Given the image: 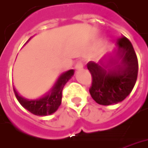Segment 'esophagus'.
Segmentation results:
<instances>
[{"instance_id":"1","label":"esophagus","mask_w":148,"mask_h":148,"mask_svg":"<svg viewBox=\"0 0 148 148\" xmlns=\"http://www.w3.org/2000/svg\"><path fill=\"white\" fill-rule=\"evenodd\" d=\"M83 67V62H81V61H78V62H76V64L75 65V69H82Z\"/></svg>"}]
</instances>
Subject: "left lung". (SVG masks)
<instances>
[{"instance_id": "8db88e82", "label": "left lung", "mask_w": 148, "mask_h": 148, "mask_svg": "<svg viewBox=\"0 0 148 148\" xmlns=\"http://www.w3.org/2000/svg\"><path fill=\"white\" fill-rule=\"evenodd\" d=\"M115 54L96 63L89 62L92 75L89 91L99 104L110 105L123 101L134 87L138 74V61L131 42L125 36L118 39Z\"/></svg>"}]
</instances>
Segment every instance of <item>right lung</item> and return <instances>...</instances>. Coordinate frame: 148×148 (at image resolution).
Segmentation results:
<instances>
[{
    "label": "right lung",
    "instance_id": "right-lung-1",
    "mask_svg": "<svg viewBox=\"0 0 148 148\" xmlns=\"http://www.w3.org/2000/svg\"><path fill=\"white\" fill-rule=\"evenodd\" d=\"M73 74V69H70L62 73L58 77L57 82L54 83V86L51 89V90L38 99H26L18 94L15 87H13V90L20 104L29 112L33 113V115L39 116L51 115L57 111L58 107L61 105L63 87L71 79Z\"/></svg>",
    "mask_w": 148,
    "mask_h": 148
}]
</instances>
